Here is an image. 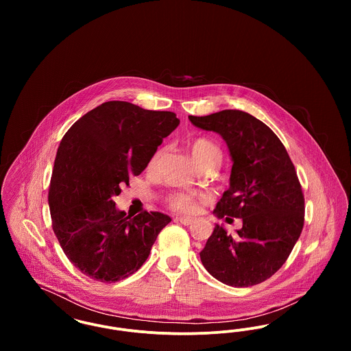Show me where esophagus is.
<instances>
[{
  "label": "esophagus",
  "instance_id": "esophagus-1",
  "mask_svg": "<svg viewBox=\"0 0 351 351\" xmlns=\"http://www.w3.org/2000/svg\"><path fill=\"white\" fill-rule=\"evenodd\" d=\"M176 221L180 222V223H183L184 226H189V225H192V223L195 222L193 218L188 217H176Z\"/></svg>",
  "mask_w": 351,
  "mask_h": 351
}]
</instances>
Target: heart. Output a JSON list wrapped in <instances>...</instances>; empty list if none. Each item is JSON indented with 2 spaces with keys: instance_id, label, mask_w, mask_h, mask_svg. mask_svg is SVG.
<instances>
[{
  "instance_id": "heart-1",
  "label": "heart",
  "mask_w": 351,
  "mask_h": 351,
  "mask_svg": "<svg viewBox=\"0 0 351 351\" xmlns=\"http://www.w3.org/2000/svg\"><path fill=\"white\" fill-rule=\"evenodd\" d=\"M189 147H191L193 158L197 160V163L204 169H212V168L216 169L219 166V163L222 160V152L219 150L217 145L215 142H212L210 139H208L205 136L193 138L189 142ZM165 154H166V147H159L151 155L150 159L147 162L149 172L151 173L156 172ZM166 202H167L168 208L172 209L173 212L184 213V215H195L199 210V206L202 200L195 197V196L186 195V193H172L168 196Z\"/></svg>"
}]
</instances>
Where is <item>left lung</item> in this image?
Returning <instances> with one entry per match:
<instances>
[{"instance_id":"left-lung-1","label":"left lung","mask_w":351,"mask_h":351,"mask_svg":"<svg viewBox=\"0 0 351 351\" xmlns=\"http://www.w3.org/2000/svg\"><path fill=\"white\" fill-rule=\"evenodd\" d=\"M189 121L219 134L233 159L230 186L213 213L229 223L242 218L235 237L216 225L201 262L221 283L237 288L262 283L285 263L304 226L295 166L276 134L246 112L229 109Z\"/></svg>"}]
</instances>
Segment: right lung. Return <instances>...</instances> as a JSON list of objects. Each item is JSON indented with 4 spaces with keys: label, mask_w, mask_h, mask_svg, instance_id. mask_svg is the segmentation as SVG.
Listing matches in <instances>:
<instances>
[{
    "label": "right lung",
    "mask_w": 351,
    "mask_h": 351,
    "mask_svg": "<svg viewBox=\"0 0 351 351\" xmlns=\"http://www.w3.org/2000/svg\"><path fill=\"white\" fill-rule=\"evenodd\" d=\"M179 123L172 112L108 101L64 134L49 189L52 230L69 262L90 279L116 283L133 275L171 222L159 212L126 216L113 199Z\"/></svg>",
    "instance_id": "add662e5"
}]
</instances>
